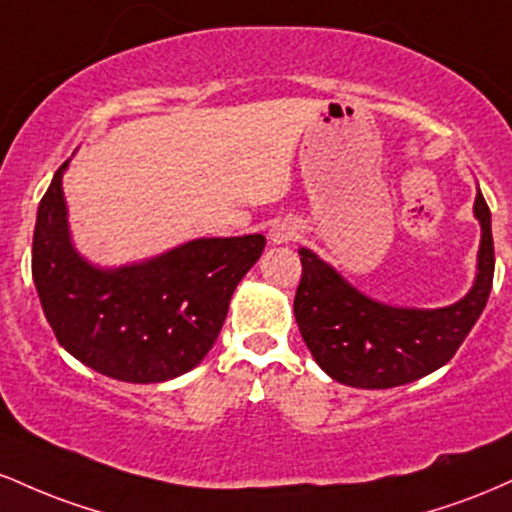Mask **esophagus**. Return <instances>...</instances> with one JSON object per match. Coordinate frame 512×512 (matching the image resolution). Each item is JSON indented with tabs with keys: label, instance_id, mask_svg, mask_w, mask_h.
I'll return each mask as SVG.
<instances>
[{
	"label": "esophagus",
	"instance_id": "obj_1",
	"mask_svg": "<svg viewBox=\"0 0 512 512\" xmlns=\"http://www.w3.org/2000/svg\"><path fill=\"white\" fill-rule=\"evenodd\" d=\"M269 236H272V240L276 245H281V243H289V240H293V236H296V228L291 226V223H274L272 226V233H269Z\"/></svg>",
	"mask_w": 512,
	"mask_h": 512
}]
</instances>
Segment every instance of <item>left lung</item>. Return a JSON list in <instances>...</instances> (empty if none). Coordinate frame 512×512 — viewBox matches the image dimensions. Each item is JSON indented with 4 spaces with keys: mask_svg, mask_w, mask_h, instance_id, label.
<instances>
[{
    "mask_svg": "<svg viewBox=\"0 0 512 512\" xmlns=\"http://www.w3.org/2000/svg\"><path fill=\"white\" fill-rule=\"evenodd\" d=\"M474 214L481 223L477 281L462 301L438 310L370 301L303 248L293 313L317 366L337 383L366 390L407 385L445 366L479 320L493 284L491 211L481 190Z\"/></svg>",
    "mask_w": 512,
    "mask_h": 512,
    "instance_id": "8db88e82",
    "label": "left lung"
}]
</instances>
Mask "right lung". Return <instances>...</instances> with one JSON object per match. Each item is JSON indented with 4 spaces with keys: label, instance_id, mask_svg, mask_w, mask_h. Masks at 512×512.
<instances>
[{
    "label": "right lung",
    "instance_id": "obj_1",
    "mask_svg": "<svg viewBox=\"0 0 512 512\" xmlns=\"http://www.w3.org/2000/svg\"><path fill=\"white\" fill-rule=\"evenodd\" d=\"M64 161L40 199L33 281L57 342L125 383H163L209 354L264 236L202 238L144 264L96 269L69 243Z\"/></svg>",
    "mask_w": 512,
    "mask_h": 512
}]
</instances>
